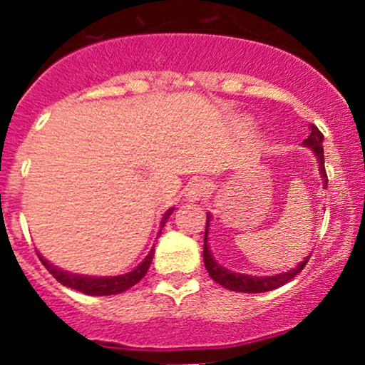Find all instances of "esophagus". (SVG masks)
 I'll return each mask as SVG.
<instances>
[{
    "instance_id": "1",
    "label": "esophagus",
    "mask_w": 365,
    "mask_h": 365,
    "mask_svg": "<svg viewBox=\"0 0 365 365\" xmlns=\"http://www.w3.org/2000/svg\"><path fill=\"white\" fill-rule=\"evenodd\" d=\"M207 189H210V182H207V180L195 178L194 182H190L189 187L185 189V199L189 202L201 201Z\"/></svg>"
}]
</instances>
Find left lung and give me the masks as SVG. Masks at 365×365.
Masks as SVG:
<instances>
[{"label": "left lung", "mask_w": 365, "mask_h": 365, "mask_svg": "<svg viewBox=\"0 0 365 365\" xmlns=\"http://www.w3.org/2000/svg\"><path fill=\"white\" fill-rule=\"evenodd\" d=\"M324 135L320 133L319 128L310 124V135L308 138L303 140L302 145L310 149L317 158V166H319V175L322 178V185L324 189H327V175H326V168H324ZM210 222H211V213H207V220H206V232H204V267H206L207 274L210 277L215 280L216 284L223 286L225 289L235 291V293H267V291L277 289V287L284 286L286 282H289L291 279H294L299 272L303 270V267L307 265V262L310 259V253L302 262L298 263L294 268L291 270L282 272V274H275V275H263V277H253V275L247 274H241V272H232L228 268L222 267L218 262L215 259L213 253L210 250V242H207V235H210Z\"/></svg>", "instance_id": "left-lung-1"}]
</instances>
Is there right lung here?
I'll use <instances>...</instances> for the list:
<instances>
[{"label": "right lung", "mask_w": 365, "mask_h": 365, "mask_svg": "<svg viewBox=\"0 0 365 365\" xmlns=\"http://www.w3.org/2000/svg\"><path fill=\"white\" fill-rule=\"evenodd\" d=\"M173 211H175V207H170V210L163 215L158 237L161 235V230L164 228V225H166V222L170 220V216ZM38 256H39V259H41L43 265L46 267V270L50 272V274L53 275V277L57 279L60 284H63V286L72 287V289L81 291V293L90 294V296H109V294H119V293H123V291H128L131 286H135V284L140 282V280L143 279V275H145L147 270H149L152 258H154V246L150 247L149 255H147L145 258H143L142 262H140L138 265L133 268V270L126 272V274H121V275L72 274V272L63 270V268H60L57 265H53V263L48 262V259L41 253H39V251H38Z\"/></svg>", "instance_id": "right-lung-1"}]
</instances>
